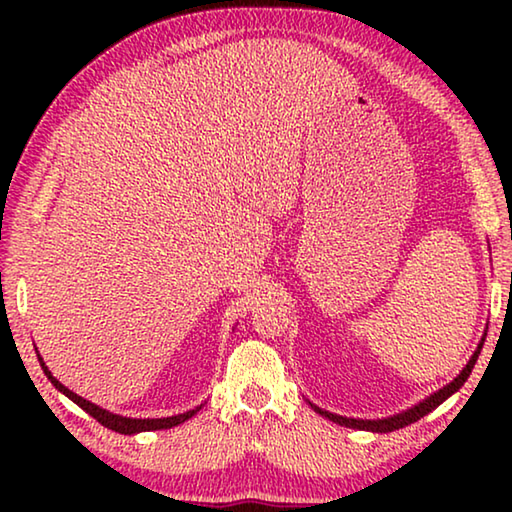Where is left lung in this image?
I'll return each mask as SVG.
<instances>
[{
	"label": "left lung",
	"instance_id": "left-lung-1",
	"mask_svg": "<svg viewBox=\"0 0 512 512\" xmlns=\"http://www.w3.org/2000/svg\"><path fill=\"white\" fill-rule=\"evenodd\" d=\"M483 341H485V339H481L479 348H476V352L472 354V359L467 361V366L461 370V375H458L454 381H449V384L440 388V391L429 395L427 400H422L420 404H415V406H411V409H406V411H402V413L391 415V418H381V420L343 418V415H336V413H329V411L318 409V406L311 404V402H309V404H311V409H314L316 413H320V415H323V418L332 420V422H336V424H341V427H350V429H359V431H375V433H388V431L402 429V427H406V424H413V422H418L420 418H424V415L431 413L433 409H436V406L443 404L449 395H454V393L458 391V388H461V386L465 384L467 377H470L472 368H474L476 359H479L481 348H483Z\"/></svg>",
	"mask_w": 512,
	"mask_h": 512
}]
</instances>
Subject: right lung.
<instances>
[{"label":"right lung","mask_w":512,"mask_h":512,"mask_svg":"<svg viewBox=\"0 0 512 512\" xmlns=\"http://www.w3.org/2000/svg\"><path fill=\"white\" fill-rule=\"evenodd\" d=\"M36 352H38V350H36ZM38 361H40L42 370H45L47 379L58 388L60 393H63L65 397H69V400H72L74 404H79L85 413H90L94 420L103 424V427H108V429L117 431V433H124V436H133V433H140V431H158V429L178 427V424H183L185 420H189V418H192V415H196L198 411H201V406H203V404H201V406H196V409H192V411L171 415V418H144V420H142V418H124V415L110 413V411H106V409H101V406H97V404L83 400L81 395L72 393L67 386L60 384V381H58L54 375H51V370L45 366V361H42L40 354H38Z\"/></svg>","instance_id":"right-lung-1"}]
</instances>
